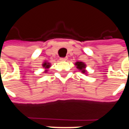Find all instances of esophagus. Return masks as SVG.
<instances>
[{
    "label": "esophagus",
    "mask_w": 129,
    "mask_h": 129,
    "mask_svg": "<svg viewBox=\"0 0 129 129\" xmlns=\"http://www.w3.org/2000/svg\"><path fill=\"white\" fill-rule=\"evenodd\" d=\"M68 59V58L67 57H64V58H60V60H61V61H66Z\"/></svg>",
    "instance_id": "obj_1"
}]
</instances>
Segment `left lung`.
Returning <instances> with one entry per match:
<instances>
[{"mask_svg":"<svg viewBox=\"0 0 129 129\" xmlns=\"http://www.w3.org/2000/svg\"><path fill=\"white\" fill-rule=\"evenodd\" d=\"M76 66L78 69H79L80 71L82 72L83 73H85L86 71H85V68H86V65L83 62H80L78 61L76 63Z\"/></svg>","mask_w":129,"mask_h":129,"instance_id":"8db88e82","label":"left lung"}]
</instances>
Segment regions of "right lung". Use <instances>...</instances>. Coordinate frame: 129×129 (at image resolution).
I'll use <instances>...</instances> for the list:
<instances>
[{"label":"right lung","mask_w":129,"mask_h":129,"mask_svg":"<svg viewBox=\"0 0 129 129\" xmlns=\"http://www.w3.org/2000/svg\"><path fill=\"white\" fill-rule=\"evenodd\" d=\"M42 66L44 68H46V69H48V68H50L51 64H50V63H48V62L45 61V62H44V63L42 64Z\"/></svg>","instance_id":"1"}]
</instances>
